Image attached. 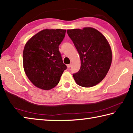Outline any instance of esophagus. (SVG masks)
I'll use <instances>...</instances> for the list:
<instances>
[{"label": "esophagus", "instance_id": "1", "mask_svg": "<svg viewBox=\"0 0 133 133\" xmlns=\"http://www.w3.org/2000/svg\"><path fill=\"white\" fill-rule=\"evenodd\" d=\"M71 67V64H67V67H68V68L69 69V68H70V67Z\"/></svg>", "mask_w": 133, "mask_h": 133}]
</instances>
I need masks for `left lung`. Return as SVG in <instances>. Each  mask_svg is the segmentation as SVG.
Masks as SVG:
<instances>
[{"label":"left lung","instance_id":"left-lung-1","mask_svg":"<svg viewBox=\"0 0 133 133\" xmlns=\"http://www.w3.org/2000/svg\"><path fill=\"white\" fill-rule=\"evenodd\" d=\"M67 34L79 54L81 66L73 76L77 85L95 86L104 79L112 62V51L108 41L96 29H68Z\"/></svg>","mask_w":133,"mask_h":133}]
</instances>
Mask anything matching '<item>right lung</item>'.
I'll use <instances>...</instances> for the list:
<instances>
[{
    "mask_svg": "<svg viewBox=\"0 0 133 133\" xmlns=\"http://www.w3.org/2000/svg\"><path fill=\"white\" fill-rule=\"evenodd\" d=\"M66 29H44L28 40L23 51L26 75L36 87L50 90L60 81L67 66L63 62L58 46Z\"/></svg>",
    "mask_w": 133,
    "mask_h": 133,
    "instance_id": "obj_1",
    "label": "right lung"
}]
</instances>
